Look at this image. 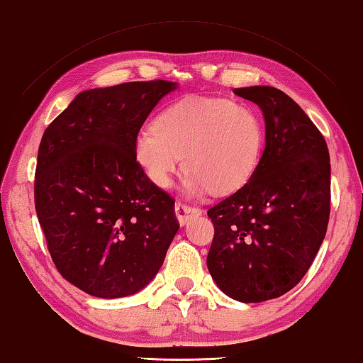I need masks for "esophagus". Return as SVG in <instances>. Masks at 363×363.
Returning <instances> with one entry per match:
<instances>
[{
	"label": "esophagus",
	"mask_w": 363,
	"mask_h": 363,
	"mask_svg": "<svg viewBox=\"0 0 363 363\" xmlns=\"http://www.w3.org/2000/svg\"><path fill=\"white\" fill-rule=\"evenodd\" d=\"M199 213H201V209L196 206H189L185 203L175 204V216L178 218V222H180V225H185L189 218L194 216H199Z\"/></svg>",
	"instance_id": "1"
}]
</instances>
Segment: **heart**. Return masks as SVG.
<instances>
[{
    "label": "heart",
    "mask_w": 363,
    "mask_h": 363,
    "mask_svg": "<svg viewBox=\"0 0 363 363\" xmlns=\"http://www.w3.org/2000/svg\"><path fill=\"white\" fill-rule=\"evenodd\" d=\"M262 143V122L251 108L223 98L186 96L160 112L154 128L141 130L135 154L159 188L170 186L183 156L189 194L209 188L225 194L251 178Z\"/></svg>",
    "instance_id": "1"
}]
</instances>
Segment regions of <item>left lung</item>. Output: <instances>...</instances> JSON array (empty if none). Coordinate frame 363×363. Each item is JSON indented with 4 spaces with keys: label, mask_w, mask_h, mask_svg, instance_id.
Here are the masks:
<instances>
[{
    "label": "left lung",
    "mask_w": 363,
    "mask_h": 363,
    "mask_svg": "<svg viewBox=\"0 0 363 363\" xmlns=\"http://www.w3.org/2000/svg\"><path fill=\"white\" fill-rule=\"evenodd\" d=\"M265 121V147L251 178L211 207L207 269L240 302L280 298L298 284L322 246L330 218V152L323 135L286 93L235 88Z\"/></svg>",
    "instance_id": "obj_1"
}]
</instances>
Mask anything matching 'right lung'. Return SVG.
Returning a JSON list of instances; mask_svg holds the SVG:
<instances>
[{
	"label": "right lung",
	"mask_w": 363,
	"mask_h": 363,
	"mask_svg": "<svg viewBox=\"0 0 363 363\" xmlns=\"http://www.w3.org/2000/svg\"><path fill=\"white\" fill-rule=\"evenodd\" d=\"M177 83L128 82L77 94L38 147L35 209L57 272L86 294L150 283L180 228L174 198L136 162L143 123Z\"/></svg>",
	"instance_id": "add662e5"
}]
</instances>
